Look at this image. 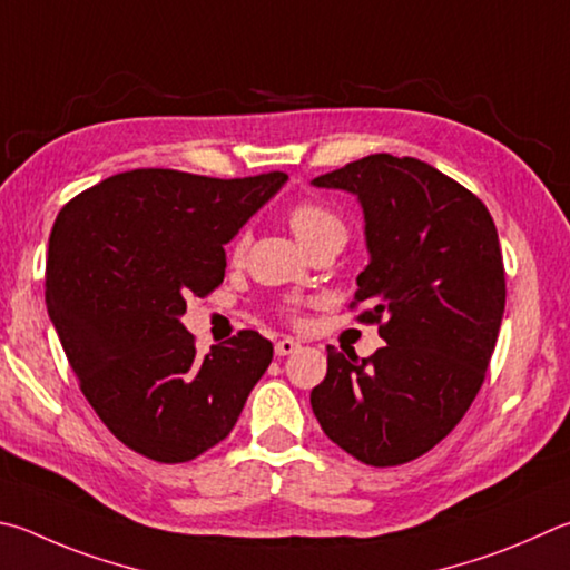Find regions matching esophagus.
Segmentation results:
<instances>
[{"instance_id": "34e87169", "label": "esophagus", "mask_w": 570, "mask_h": 570, "mask_svg": "<svg viewBox=\"0 0 570 570\" xmlns=\"http://www.w3.org/2000/svg\"><path fill=\"white\" fill-rule=\"evenodd\" d=\"M296 348H298V341H294V338H278L274 346L276 356H288V354H294Z\"/></svg>"}]
</instances>
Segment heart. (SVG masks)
Segmentation results:
<instances>
[{"instance_id":"b5f03b06","label":"heart","mask_w":570,"mask_h":570,"mask_svg":"<svg viewBox=\"0 0 570 570\" xmlns=\"http://www.w3.org/2000/svg\"><path fill=\"white\" fill-rule=\"evenodd\" d=\"M288 226H292L296 239L304 246L324 239V236H344L346 239L344 219H341V216L331 209V206H326L324 202H316V199H304V202L294 204L292 209H288ZM244 249H246V234L242 232L232 244L234 262H239V258L244 256ZM292 318L294 321L298 318L296 312H292Z\"/></svg>"}]
</instances>
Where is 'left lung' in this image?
<instances>
[{"mask_svg": "<svg viewBox=\"0 0 570 570\" xmlns=\"http://www.w3.org/2000/svg\"><path fill=\"white\" fill-rule=\"evenodd\" d=\"M314 186L364 206L371 262L348 308L386 341L368 358L326 346L314 416L361 463H409L456 429L483 386L505 306L495 224L479 196L413 157L371 154Z\"/></svg>", "mask_w": 570, "mask_h": 570, "instance_id": "8db88e82", "label": "left lung"}]
</instances>
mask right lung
I'll list each match as a JSON object with an SVG mask.
<instances>
[{
	"mask_svg": "<svg viewBox=\"0 0 570 570\" xmlns=\"http://www.w3.org/2000/svg\"><path fill=\"white\" fill-rule=\"evenodd\" d=\"M286 181L134 169L61 206L47 308L79 389L124 446L186 463L229 436L272 341L244 328L206 356L179 316L224 282V244Z\"/></svg>",
	"mask_w": 570,
	"mask_h": 570,
	"instance_id": "1",
	"label": "right lung"
}]
</instances>
